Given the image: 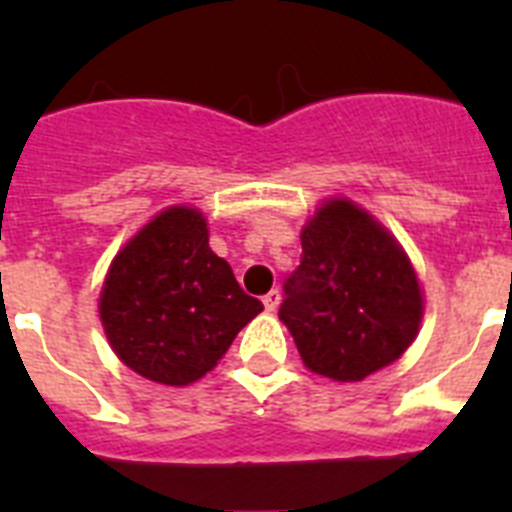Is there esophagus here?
Returning a JSON list of instances; mask_svg holds the SVG:
<instances>
[{
  "label": "esophagus",
  "mask_w": 512,
  "mask_h": 512,
  "mask_svg": "<svg viewBox=\"0 0 512 512\" xmlns=\"http://www.w3.org/2000/svg\"><path fill=\"white\" fill-rule=\"evenodd\" d=\"M279 300H282V295H279V289H271V292H266V295H264V307L269 312H274L279 307Z\"/></svg>",
  "instance_id": "34e87169"
}]
</instances>
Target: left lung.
<instances>
[{"mask_svg": "<svg viewBox=\"0 0 512 512\" xmlns=\"http://www.w3.org/2000/svg\"><path fill=\"white\" fill-rule=\"evenodd\" d=\"M279 318L315 374L359 382L413 343L423 297L408 256L372 215L330 200L302 230Z\"/></svg>", "mask_w": 512, "mask_h": 512, "instance_id": "1", "label": "left lung"}]
</instances>
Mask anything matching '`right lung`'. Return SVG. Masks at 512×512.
Here are the masks:
<instances>
[{
  "instance_id": "right-lung-1",
  "label": "right lung",
  "mask_w": 512,
  "mask_h": 512,
  "mask_svg": "<svg viewBox=\"0 0 512 512\" xmlns=\"http://www.w3.org/2000/svg\"><path fill=\"white\" fill-rule=\"evenodd\" d=\"M261 310L212 253L205 217L189 207L153 217L117 253L99 300L122 364L171 387L205 377Z\"/></svg>"
}]
</instances>
